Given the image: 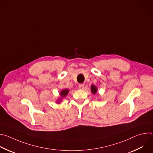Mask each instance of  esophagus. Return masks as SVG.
<instances>
[{
	"instance_id": "1",
	"label": "esophagus",
	"mask_w": 153,
	"mask_h": 153,
	"mask_svg": "<svg viewBox=\"0 0 153 153\" xmlns=\"http://www.w3.org/2000/svg\"><path fill=\"white\" fill-rule=\"evenodd\" d=\"M84 85L83 84H82V83H80V84H79V88L80 89V90H83L84 89Z\"/></svg>"
}]
</instances>
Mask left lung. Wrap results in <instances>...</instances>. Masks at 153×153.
Returning a JSON list of instances; mask_svg holds the SVG:
<instances>
[{
  "instance_id": "1",
  "label": "left lung",
  "mask_w": 153,
  "mask_h": 153,
  "mask_svg": "<svg viewBox=\"0 0 153 153\" xmlns=\"http://www.w3.org/2000/svg\"><path fill=\"white\" fill-rule=\"evenodd\" d=\"M91 91L93 94H95L97 92V88L94 85H92L91 87Z\"/></svg>"
}]
</instances>
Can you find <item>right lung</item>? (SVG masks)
Listing matches in <instances>:
<instances>
[{"instance_id":"right-lung-1","label":"right lung","mask_w":153,"mask_h":153,"mask_svg":"<svg viewBox=\"0 0 153 153\" xmlns=\"http://www.w3.org/2000/svg\"><path fill=\"white\" fill-rule=\"evenodd\" d=\"M68 91H68V90H67V89H65V90H62V91L60 92V96H61V97H64L65 96H66L68 94ZM59 100L60 101L61 100L60 99Z\"/></svg>"}]
</instances>
